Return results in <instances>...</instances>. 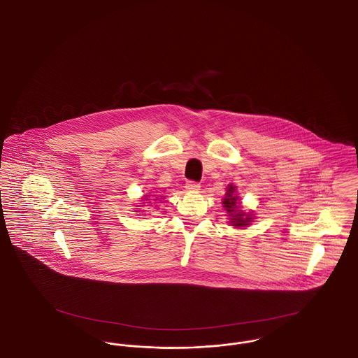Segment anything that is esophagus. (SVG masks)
<instances>
[{"label":"esophagus","mask_w":358,"mask_h":358,"mask_svg":"<svg viewBox=\"0 0 358 358\" xmlns=\"http://www.w3.org/2000/svg\"><path fill=\"white\" fill-rule=\"evenodd\" d=\"M185 187L190 192H196V190L200 189V184L196 182V181H187V187Z\"/></svg>","instance_id":"esophagus-1"}]
</instances>
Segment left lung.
<instances>
[{
  "mask_svg": "<svg viewBox=\"0 0 358 358\" xmlns=\"http://www.w3.org/2000/svg\"><path fill=\"white\" fill-rule=\"evenodd\" d=\"M235 192H236V187L228 185V187H227V193H225V199H224L222 204L225 206L227 212H229L231 216H232V219H231L232 225H235V227H245V225H248V224L251 222L252 219H251L250 215H245V213L241 212V210H238V205L236 204L238 196L235 194Z\"/></svg>",
  "mask_w": 358,
  "mask_h": 358,
  "instance_id": "8db88e82",
  "label": "left lung"
}]
</instances>
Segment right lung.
I'll return each mask as SVG.
<instances>
[{"mask_svg": "<svg viewBox=\"0 0 358 358\" xmlns=\"http://www.w3.org/2000/svg\"><path fill=\"white\" fill-rule=\"evenodd\" d=\"M145 200H150V199H145ZM153 200H158V199H153Z\"/></svg>", "mask_w": 358, "mask_h": 358, "instance_id": "right-lung-1", "label": "right lung"}]
</instances>
